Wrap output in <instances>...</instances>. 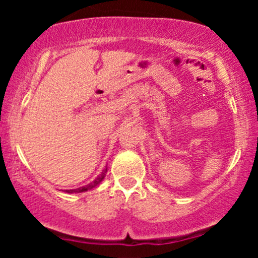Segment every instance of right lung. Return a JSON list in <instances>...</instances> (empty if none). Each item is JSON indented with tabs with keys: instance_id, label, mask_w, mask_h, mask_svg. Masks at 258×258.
<instances>
[{
	"instance_id": "right-lung-1",
	"label": "right lung",
	"mask_w": 258,
	"mask_h": 258,
	"mask_svg": "<svg viewBox=\"0 0 258 258\" xmlns=\"http://www.w3.org/2000/svg\"><path fill=\"white\" fill-rule=\"evenodd\" d=\"M105 173H106V168L104 171H103L102 174H100L99 177H97V179H94L93 182L90 183V184L85 185V186H81V188H78V189H70V190H67L68 193H81V191H86V190H90V189L94 188L96 185H98L100 182H102L103 178L105 177Z\"/></svg>"
}]
</instances>
